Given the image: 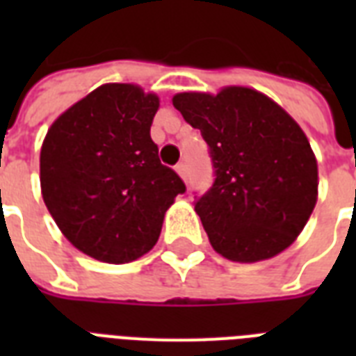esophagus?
Here are the masks:
<instances>
[{
    "label": "esophagus",
    "mask_w": 356,
    "mask_h": 356,
    "mask_svg": "<svg viewBox=\"0 0 356 356\" xmlns=\"http://www.w3.org/2000/svg\"><path fill=\"white\" fill-rule=\"evenodd\" d=\"M175 170H177L179 175L186 181V177H188V168H186V162H179L177 166H175Z\"/></svg>",
    "instance_id": "esophagus-1"
}]
</instances>
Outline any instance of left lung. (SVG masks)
<instances>
[{"label":"left lung","mask_w":356,"mask_h":356,"mask_svg":"<svg viewBox=\"0 0 356 356\" xmlns=\"http://www.w3.org/2000/svg\"><path fill=\"white\" fill-rule=\"evenodd\" d=\"M209 145L214 183L195 195L212 248L234 262L275 257L298 238L318 200V164L298 123L270 97L229 86L173 97Z\"/></svg>","instance_id":"obj_1"}]
</instances>
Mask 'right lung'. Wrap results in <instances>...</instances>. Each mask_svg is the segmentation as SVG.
Instances as JSON below:
<instances>
[{
    "instance_id": "1",
    "label": "right lung",
    "mask_w": 356,
    "mask_h": 356,
    "mask_svg": "<svg viewBox=\"0 0 356 356\" xmlns=\"http://www.w3.org/2000/svg\"><path fill=\"white\" fill-rule=\"evenodd\" d=\"M159 97L103 85L70 107L40 151L42 197L63 234L108 264L131 262L161 236L183 179L164 166L149 129Z\"/></svg>"
}]
</instances>
